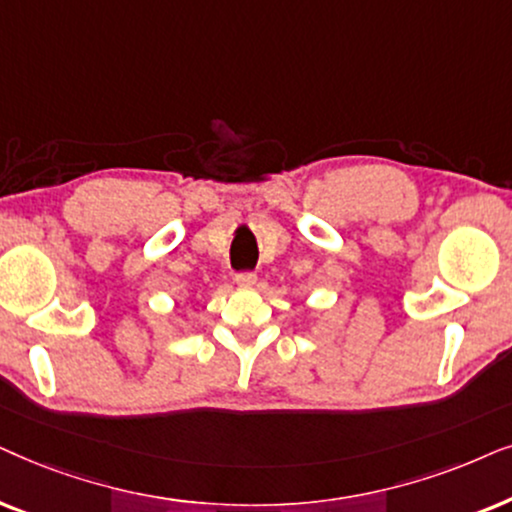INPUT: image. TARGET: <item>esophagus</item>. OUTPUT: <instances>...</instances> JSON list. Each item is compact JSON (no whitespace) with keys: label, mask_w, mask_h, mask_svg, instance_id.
<instances>
[{"label":"esophagus","mask_w":512,"mask_h":512,"mask_svg":"<svg viewBox=\"0 0 512 512\" xmlns=\"http://www.w3.org/2000/svg\"><path fill=\"white\" fill-rule=\"evenodd\" d=\"M255 283H257V276L252 274V271H245V274H236V285H238V288L248 290Z\"/></svg>","instance_id":"esophagus-1"}]
</instances>
